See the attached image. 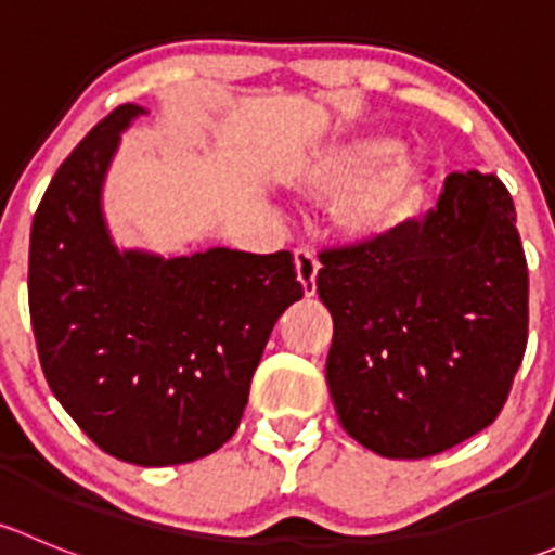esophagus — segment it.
Here are the masks:
<instances>
[{
    "label": "esophagus",
    "mask_w": 555,
    "mask_h": 555,
    "mask_svg": "<svg viewBox=\"0 0 555 555\" xmlns=\"http://www.w3.org/2000/svg\"><path fill=\"white\" fill-rule=\"evenodd\" d=\"M295 271H298V282L304 284L306 298L317 295V273H319V260L311 249L300 246L295 249Z\"/></svg>",
    "instance_id": "1"
}]
</instances>
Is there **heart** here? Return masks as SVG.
<instances>
[{
    "mask_svg": "<svg viewBox=\"0 0 555 555\" xmlns=\"http://www.w3.org/2000/svg\"><path fill=\"white\" fill-rule=\"evenodd\" d=\"M429 164L418 150L397 153L389 137H362L319 160L309 173V193L340 198L338 222L351 238L376 242L402 231L427 195Z\"/></svg>",
    "mask_w": 555,
    "mask_h": 555,
    "instance_id": "heart-1",
    "label": "heart"
}]
</instances>
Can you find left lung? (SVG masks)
Wrapping results in <instances>:
<instances>
[{
  "mask_svg": "<svg viewBox=\"0 0 555 555\" xmlns=\"http://www.w3.org/2000/svg\"><path fill=\"white\" fill-rule=\"evenodd\" d=\"M319 260L333 313L324 371L357 443L424 459L500 416L529 338V268L494 173L453 171L424 220Z\"/></svg>",
  "mask_w": 555,
  "mask_h": 555,
  "instance_id": "left-lung-1",
  "label": "left lung"
}]
</instances>
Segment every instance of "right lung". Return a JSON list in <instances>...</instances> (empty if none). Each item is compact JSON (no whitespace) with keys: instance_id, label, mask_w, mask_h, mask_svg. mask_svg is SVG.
Masks as SVG:
<instances>
[{"instance_id":"1","label":"right lung","mask_w":555,"mask_h":555,"mask_svg":"<svg viewBox=\"0 0 555 555\" xmlns=\"http://www.w3.org/2000/svg\"><path fill=\"white\" fill-rule=\"evenodd\" d=\"M142 106L104 117L59 166L31 222L39 365L77 427L120 462L169 467L233 438L273 324L304 298L289 251L117 249L102 188Z\"/></svg>"}]
</instances>
